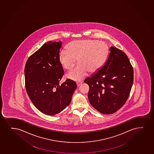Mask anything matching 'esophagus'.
Returning a JSON list of instances; mask_svg holds the SVG:
<instances>
[{
	"mask_svg": "<svg viewBox=\"0 0 154 154\" xmlns=\"http://www.w3.org/2000/svg\"><path fill=\"white\" fill-rule=\"evenodd\" d=\"M77 86L78 87H79L80 85H82V82H80V81H79V82H77Z\"/></svg>",
	"mask_w": 154,
	"mask_h": 154,
	"instance_id": "esophagus-1",
	"label": "esophagus"
}]
</instances>
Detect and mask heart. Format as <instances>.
Wrapping results in <instances>:
<instances>
[{"label":"heart","instance_id":"1","mask_svg":"<svg viewBox=\"0 0 154 154\" xmlns=\"http://www.w3.org/2000/svg\"><path fill=\"white\" fill-rule=\"evenodd\" d=\"M108 52V46L104 42L77 40L69 44L67 50L60 51L59 61L65 69L69 70L74 66L77 59L78 65L67 73L66 77L78 81L82 79L88 72H97L105 63Z\"/></svg>","mask_w":154,"mask_h":154}]
</instances>
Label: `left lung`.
<instances>
[{
	"mask_svg": "<svg viewBox=\"0 0 154 154\" xmlns=\"http://www.w3.org/2000/svg\"><path fill=\"white\" fill-rule=\"evenodd\" d=\"M134 82V69L125 53L111 47L107 61L84 82L91 105L102 114L114 113L125 104Z\"/></svg>",
	"mask_w": 154,
	"mask_h": 154,
	"instance_id": "8db88e82",
	"label": "left lung"
}]
</instances>
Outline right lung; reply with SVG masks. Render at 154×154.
Here are the masks:
<instances>
[{
	"instance_id": "1",
	"label": "right lung",
	"mask_w": 154,
	"mask_h": 154,
	"mask_svg": "<svg viewBox=\"0 0 154 154\" xmlns=\"http://www.w3.org/2000/svg\"><path fill=\"white\" fill-rule=\"evenodd\" d=\"M62 42L49 41L29 57L25 67L26 90L33 104L48 116H54L67 107L77 88L66 80L59 85L64 70L59 61Z\"/></svg>"
}]
</instances>
